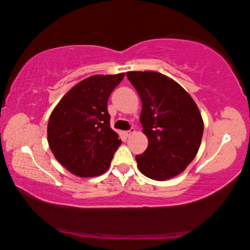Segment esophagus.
Returning a JSON list of instances; mask_svg holds the SVG:
<instances>
[{
    "instance_id": "obj_1",
    "label": "esophagus",
    "mask_w": 250,
    "mask_h": 250,
    "mask_svg": "<svg viewBox=\"0 0 250 250\" xmlns=\"http://www.w3.org/2000/svg\"><path fill=\"white\" fill-rule=\"evenodd\" d=\"M132 133H134V128H131L130 130H128V131H125V134L126 137H130V136H131Z\"/></svg>"
}]
</instances>
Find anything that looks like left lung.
I'll use <instances>...</instances> for the list:
<instances>
[{
    "label": "left lung",
    "instance_id": "obj_1",
    "mask_svg": "<svg viewBox=\"0 0 250 250\" xmlns=\"http://www.w3.org/2000/svg\"><path fill=\"white\" fill-rule=\"evenodd\" d=\"M126 78L142 102L140 122L149 144L136 156L138 168L150 179L179 175L200 146L204 122L190 94L176 81L153 71H131Z\"/></svg>",
    "mask_w": 250,
    "mask_h": 250
}]
</instances>
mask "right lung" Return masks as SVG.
Listing matches in <instances>:
<instances>
[{
	"label": "right lung",
	"mask_w": 250,
	"mask_h": 250,
	"mask_svg": "<svg viewBox=\"0 0 250 250\" xmlns=\"http://www.w3.org/2000/svg\"><path fill=\"white\" fill-rule=\"evenodd\" d=\"M125 74H96L74 85L51 113L47 141L60 164L79 177L108 170L121 145L110 128L108 100Z\"/></svg>",
	"instance_id": "obj_1"
}]
</instances>
